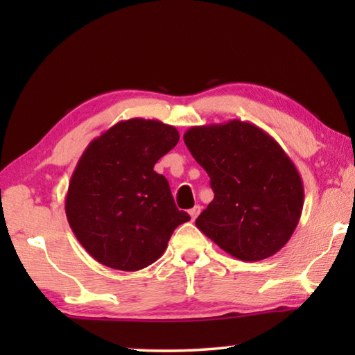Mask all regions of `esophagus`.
<instances>
[{
    "label": "esophagus",
    "mask_w": 355,
    "mask_h": 355,
    "mask_svg": "<svg viewBox=\"0 0 355 355\" xmlns=\"http://www.w3.org/2000/svg\"><path fill=\"white\" fill-rule=\"evenodd\" d=\"M200 209H202V207H200V205H196L194 208H191V209H189V216H191V219H192V220H194V219L197 218V216L200 214Z\"/></svg>",
    "instance_id": "34e87169"
}]
</instances>
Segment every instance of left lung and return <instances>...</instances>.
<instances>
[{
	"instance_id": "obj_1",
	"label": "left lung",
	"mask_w": 355,
	"mask_h": 355,
	"mask_svg": "<svg viewBox=\"0 0 355 355\" xmlns=\"http://www.w3.org/2000/svg\"><path fill=\"white\" fill-rule=\"evenodd\" d=\"M183 139L214 192L197 228L238 260L277 254L304 207L302 178L279 142L238 119L191 127Z\"/></svg>"
}]
</instances>
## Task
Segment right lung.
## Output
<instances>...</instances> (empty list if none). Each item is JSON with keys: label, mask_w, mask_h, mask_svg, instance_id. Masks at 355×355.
<instances>
[{"label": "right lung", "mask_w": 355, "mask_h": 355, "mask_svg": "<svg viewBox=\"0 0 355 355\" xmlns=\"http://www.w3.org/2000/svg\"><path fill=\"white\" fill-rule=\"evenodd\" d=\"M175 127L159 120H120L84 150L65 196L70 228L89 255L135 272L164 254L172 233L191 218L153 171L177 146Z\"/></svg>", "instance_id": "obj_1"}]
</instances>
